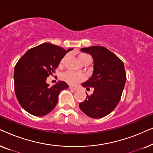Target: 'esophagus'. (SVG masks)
<instances>
[{
    "label": "esophagus",
    "mask_w": 153,
    "mask_h": 153,
    "mask_svg": "<svg viewBox=\"0 0 153 153\" xmlns=\"http://www.w3.org/2000/svg\"><path fill=\"white\" fill-rule=\"evenodd\" d=\"M69 88L70 89H71V90H72V91H76L77 90V88H76V87H73V86H70L69 87Z\"/></svg>",
    "instance_id": "esophagus-1"
}]
</instances>
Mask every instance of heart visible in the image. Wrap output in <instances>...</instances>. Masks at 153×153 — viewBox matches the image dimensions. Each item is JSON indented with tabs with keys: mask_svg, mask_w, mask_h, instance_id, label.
<instances>
[{
	"mask_svg": "<svg viewBox=\"0 0 153 153\" xmlns=\"http://www.w3.org/2000/svg\"><path fill=\"white\" fill-rule=\"evenodd\" d=\"M78 57L79 59L80 60V61L83 64L85 62H86L88 60H91L90 56L88 54L84 53H79ZM65 59L66 56H64L61 59V60H60V65H62L64 63L65 61ZM60 79L63 81H65V82L68 83V84L76 85L79 82H81V81L84 80L85 76L83 74H81V73H76L72 72V71H67V72H63L60 75Z\"/></svg>",
	"mask_w": 153,
	"mask_h": 153,
	"instance_id": "1",
	"label": "heart"
}]
</instances>
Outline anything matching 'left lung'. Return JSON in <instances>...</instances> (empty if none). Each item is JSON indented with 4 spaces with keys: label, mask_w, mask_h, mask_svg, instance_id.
Returning <instances> with one entry per match:
<instances>
[{
    "label": "left lung",
    "mask_w": 153,
    "mask_h": 153,
    "mask_svg": "<svg viewBox=\"0 0 153 153\" xmlns=\"http://www.w3.org/2000/svg\"><path fill=\"white\" fill-rule=\"evenodd\" d=\"M94 60L92 76L82 83L83 87L94 88L93 93L79 104L81 110L93 118H101L113 111L120 102L126 81L124 63L113 52L104 47L82 48Z\"/></svg>",
    "instance_id": "1"
}]
</instances>
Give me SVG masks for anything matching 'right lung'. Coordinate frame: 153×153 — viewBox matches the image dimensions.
Wrapping results in <instances>:
<instances>
[{"instance_id": "add662e5", "label": "right lung", "mask_w": 153, "mask_h": 153, "mask_svg": "<svg viewBox=\"0 0 153 153\" xmlns=\"http://www.w3.org/2000/svg\"><path fill=\"white\" fill-rule=\"evenodd\" d=\"M72 50L43 43L29 49L19 60L14 68V91L20 105L29 114L36 116L49 114L57 104L60 92L69 88L61 81L49 87L46 81Z\"/></svg>"}]
</instances>
